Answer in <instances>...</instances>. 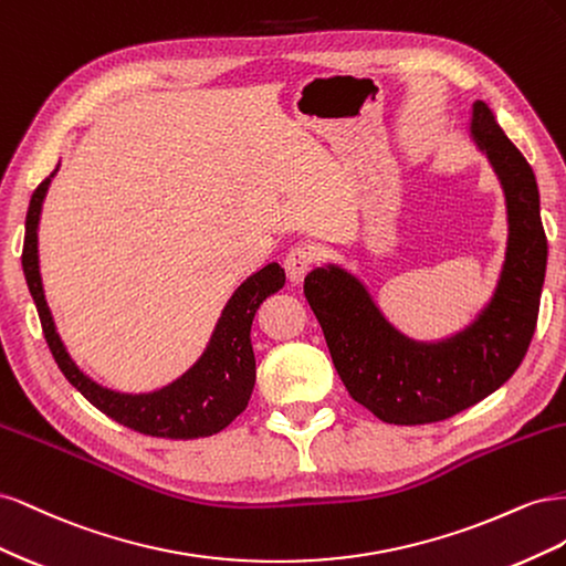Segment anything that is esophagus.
I'll list each match as a JSON object with an SVG mask.
<instances>
[{"label": "esophagus", "instance_id": "esophagus-1", "mask_svg": "<svg viewBox=\"0 0 566 566\" xmlns=\"http://www.w3.org/2000/svg\"><path fill=\"white\" fill-rule=\"evenodd\" d=\"M314 262H316V252L312 248H306V245L290 248V252L285 254V260H283L287 279L293 283H300L306 276V273L312 271Z\"/></svg>", "mask_w": 566, "mask_h": 566}]
</instances>
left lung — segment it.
I'll use <instances>...</instances> for the list:
<instances>
[{
	"label": "left lung",
	"instance_id": "left-lung-1",
	"mask_svg": "<svg viewBox=\"0 0 566 566\" xmlns=\"http://www.w3.org/2000/svg\"><path fill=\"white\" fill-rule=\"evenodd\" d=\"M470 134L503 184L510 224L499 287L470 328L422 345L391 328L352 273L328 266L304 279L349 397L389 424L439 422L486 399L520 368L536 331L547 238L534 169L482 101Z\"/></svg>",
	"mask_w": 566,
	"mask_h": 566
}]
</instances>
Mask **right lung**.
I'll list each match as a JSON object with an SVG mask.
<instances>
[{
    "label": "right lung",
    "mask_w": 566,
    "mask_h": 566,
    "mask_svg": "<svg viewBox=\"0 0 566 566\" xmlns=\"http://www.w3.org/2000/svg\"><path fill=\"white\" fill-rule=\"evenodd\" d=\"M51 177L44 179L30 198L21 260L30 295L38 304L46 345L67 382L101 413L148 437L198 439L224 430L229 422L243 413L250 401L254 387V352L250 342L252 318L260 304L283 287V269L279 264H266L235 290L224 312H221L208 349L179 380L150 394H119L106 389L90 380L75 366L71 354L65 352L44 300L38 260V224Z\"/></svg>",
    "instance_id": "right-lung-1"
}]
</instances>
